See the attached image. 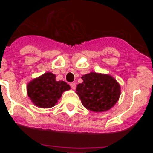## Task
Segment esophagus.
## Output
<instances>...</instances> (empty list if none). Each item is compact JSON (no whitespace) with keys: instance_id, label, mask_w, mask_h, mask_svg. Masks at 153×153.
<instances>
[{"instance_id":"34e87169","label":"esophagus","mask_w":153,"mask_h":153,"mask_svg":"<svg viewBox=\"0 0 153 153\" xmlns=\"http://www.w3.org/2000/svg\"><path fill=\"white\" fill-rule=\"evenodd\" d=\"M70 86H71V88L73 90H75L76 89V83H70Z\"/></svg>"}]
</instances>
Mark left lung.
<instances>
[{
	"instance_id": "8db88e82",
	"label": "left lung",
	"mask_w": 153,
	"mask_h": 153,
	"mask_svg": "<svg viewBox=\"0 0 153 153\" xmlns=\"http://www.w3.org/2000/svg\"><path fill=\"white\" fill-rule=\"evenodd\" d=\"M83 83L76 86V94L83 106L100 113L111 109L119 100L120 85L109 74L90 72L82 76Z\"/></svg>"
}]
</instances>
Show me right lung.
Listing matches in <instances>:
<instances>
[{
    "label": "right lung",
    "mask_w": 153,
    "mask_h": 153,
    "mask_svg": "<svg viewBox=\"0 0 153 153\" xmlns=\"http://www.w3.org/2000/svg\"><path fill=\"white\" fill-rule=\"evenodd\" d=\"M70 90L64 81H56V75L47 72L34 78L27 86V95L35 106L40 108H51L57 103L64 91Z\"/></svg>",
    "instance_id": "add662e5"
}]
</instances>
